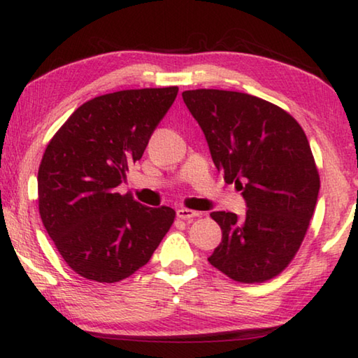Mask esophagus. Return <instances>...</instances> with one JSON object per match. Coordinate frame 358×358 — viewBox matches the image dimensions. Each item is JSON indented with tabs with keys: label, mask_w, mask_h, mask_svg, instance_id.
Here are the masks:
<instances>
[{
	"label": "esophagus",
	"mask_w": 358,
	"mask_h": 358,
	"mask_svg": "<svg viewBox=\"0 0 358 358\" xmlns=\"http://www.w3.org/2000/svg\"><path fill=\"white\" fill-rule=\"evenodd\" d=\"M197 216H201L199 211H194V210L185 208V207L177 210V217H180V220H192V217H197Z\"/></svg>",
	"instance_id": "1"
}]
</instances>
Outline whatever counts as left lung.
<instances>
[{"instance_id": "obj_1", "label": "left lung", "mask_w": 358, "mask_h": 358, "mask_svg": "<svg viewBox=\"0 0 358 358\" xmlns=\"http://www.w3.org/2000/svg\"><path fill=\"white\" fill-rule=\"evenodd\" d=\"M181 96L216 169L248 207L243 220L210 215L222 241L208 262L234 281H268L295 257L316 208L320 180L305 131L281 107L246 93L202 88Z\"/></svg>"}]
</instances>
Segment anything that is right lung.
Wrapping results in <instances>:
<instances>
[{
  "label": "right lung",
  "mask_w": 358,
  "mask_h": 358,
  "mask_svg": "<svg viewBox=\"0 0 358 358\" xmlns=\"http://www.w3.org/2000/svg\"><path fill=\"white\" fill-rule=\"evenodd\" d=\"M178 87L123 90L85 102L48 142L38 172L42 224L77 275L118 282L148 262L175 220L117 192Z\"/></svg>",
  "instance_id": "1"
}]
</instances>
